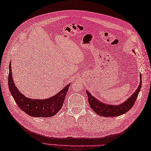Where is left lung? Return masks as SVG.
<instances>
[{
    "mask_svg": "<svg viewBox=\"0 0 151 151\" xmlns=\"http://www.w3.org/2000/svg\"><path fill=\"white\" fill-rule=\"evenodd\" d=\"M133 52H134V50H133ZM141 87L142 76L140 73V82H139L138 88L131 95L130 97H129L126 101L122 102V104L119 105H113L104 103V102L99 101V99L97 98L94 97V96L91 95V94L90 92H88V90H86L88 102H89L90 108L99 115L104 117L118 116L126 113L133 107L136 100H137L139 91H140Z\"/></svg>",
    "mask_w": 151,
    "mask_h": 151,
    "instance_id": "1",
    "label": "left lung"
}]
</instances>
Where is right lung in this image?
Listing matches in <instances>:
<instances>
[{
    "label": "right lung",
    "mask_w": 151,
    "mask_h": 151,
    "mask_svg": "<svg viewBox=\"0 0 151 151\" xmlns=\"http://www.w3.org/2000/svg\"><path fill=\"white\" fill-rule=\"evenodd\" d=\"M12 74L10 62L8 76L9 89L18 107L25 113L34 117H51L61 109L70 83L51 97L45 99H33L26 97L20 93L14 83Z\"/></svg>",
    "instance_id": "add662e5"
}]
</instances>
